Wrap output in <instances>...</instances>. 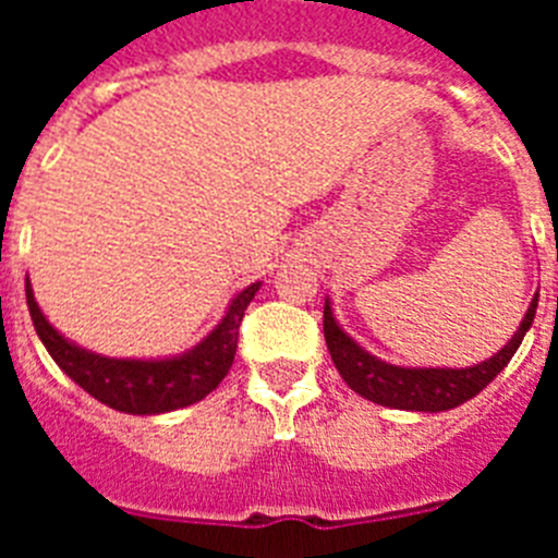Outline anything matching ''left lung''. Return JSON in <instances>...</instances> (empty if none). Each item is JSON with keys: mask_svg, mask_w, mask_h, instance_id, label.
Masks as SVG:
<instances>
[{"mask_svg": "<svg viewBox=\"0 0 558 558\" xmlns=\"http://www.w3.org/2000/svg\"><path fill=\"white\" fill-rule=\"evenodd\" d=\"M536 302L539 293H534L529 310L522 315L520 327L511 335L509 343L497 349L492 357L481 360L475 366L450 368V366H397L377 354L366 352L357 340L340 327L335 318L329 295L324 299V338L332 354V363L338 374L347 379V386L363 399H372L383 408L393 411H418V413H441L450 408L470 402L472 397L489 386L492 379L509 366V360L520 349L522 338L534 324Z\"/></svg>", "mask_w": 558, "mask_h": 558, "instance_id": "obj_1", "label": "left lung"}]
</instances>
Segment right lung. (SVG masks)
<instances>
[{"label": "right lung", "instance_id": "obj_1", "mask_svg": "<svg viewBox=\"0 0 558 558\" xmlns=\"http://www.w3.org/2000/svg\"><path fill=\"white\" fill-rule=\"evenodd\" d=\"M259 288L263 282L240 290L226 307L223 318L211 327V332H206V338H201L186 352L170 354V357H108V354L77 347L75 340H69L49 324L33 295L29 279L24 290H27L33 327L47 347L49 357L56 360L69 379H75L83 391L113 411L156 416V413L195 405L223 383L234 363L240 322Z\"/></svg>", "mask_w": 558, "mask_h": 558}]
</instances>
